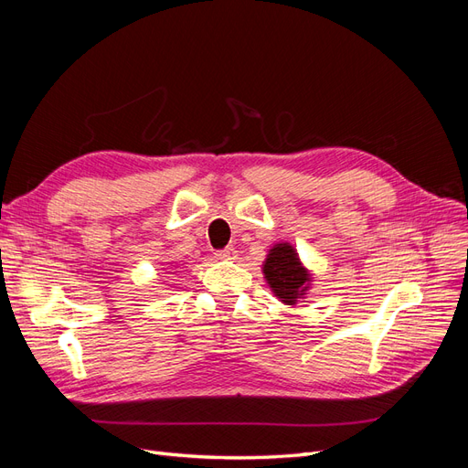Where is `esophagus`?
<instances>
[{
	"mask_svg": "<svg viewBox=\"0 0 468 468\" xmlns=\"http://www.w3.org/2000/svg\"><path fill=\"white\" fill-rule=\"evenodd\" d=\"M215 256L218 260H236V250L232 246H229V248H224V250H218Z\"/></svg>",
	"mask_w": 468,
	"mask_h": 468,
	"instance_id": "34e87169",
	"label": "esophagus"
}]
</instances>
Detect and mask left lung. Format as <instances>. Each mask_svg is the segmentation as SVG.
Wrapping results in <instances>:
<instances>
[{"instance_id": "left-lung-1", "label": "left lung", "mask_w": 468, "mask_h": 468, "mask_svg": "<svg viewBox=\"0 0 468 468\" xmlns=\"http://www.w3.org/2000/svg\"><path fill=\"white\" fill-rule=\"evenodd\" d=\"M263 273L269 287L275 292L277 299L285 304H296L304 291L308 289L310 275L303 267L299 256L291 244L282 242L273 246L267 253L263 263Z\"/></svg>"}]
</instances>
